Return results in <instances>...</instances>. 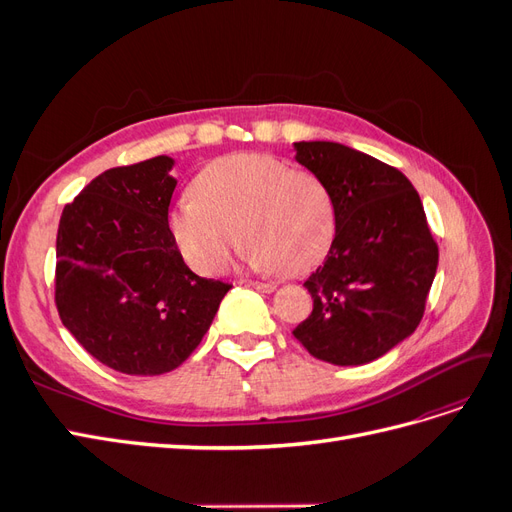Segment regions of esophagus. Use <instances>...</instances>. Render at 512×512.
Segmentation results:
<instances>
[{
	"mask_svg": "<svg viewBox=\"0 0 512 512\" xmlns=\"http://www.w3.org/2000/svg\"><path fill=\"white\" fill-rule=\"evenodd\" d=\"M247 286L256 288L258 292H273L275 290V284H269V282H247Z\"/></svg>",
	"mask_w": 512,
	"mask_h": 512,
	"instance_id": "obj_1",
	"label": "esophagus"
}]
</instances>
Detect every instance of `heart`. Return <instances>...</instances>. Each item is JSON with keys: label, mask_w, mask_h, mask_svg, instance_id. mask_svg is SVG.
I'll list each match as a JSON object with an SVG mask.
<instances>
[{"label": "heart", "mask_w": 512, "mask_h": 512, "mask_svg": "<svg viewBox=\"0 0 512 512\" xmlns=\"http://www.w3.org/2000/svg\"><path fill=\"white\" fill-rule=\"evenodd\" d=\"M190 194L170 215V235L198 273H220L241 235L247 267L305 275L335 237L327 181L269 153L218 158L194 177Z\"/></svg>", "instance_id": "b5f03b06"}]
</instances>
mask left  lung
<instances>
[{"label": "left lung", "mask_w": 512, "mask_h": 512, "mask_svg": "<svg viewBox=\"0 0 512 512\" xmlns=\"http://www.w3.org/2000/svg\"><path fill=\"white\" fill-rule=\"evenodd\" d=\"M335 200V237L303 284L314 309L292 335L320 361L365 365L410 337L438 269L421 196L401 170L329 141L294 143Z\"/></svg>", "instance_id": "8db88e82"}]
</instances>
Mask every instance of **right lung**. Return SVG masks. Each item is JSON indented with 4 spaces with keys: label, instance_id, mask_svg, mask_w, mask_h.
Returning a JSON list of instances; mask_svg holds the SVG:
<instances>
[{
    "label": "right lung",
    "instance_id": "right-lung-1",
    "mask_svg": "<svg viewBox=\"0 0 512 512\" xmlns=\"http://www.w3.org/2000/svg\"><path fill=\"white\" fill-rule=\"evenodd\" d=\"M175 160L108 168L57 230L55 303L94 359L128 376H160L196 350L232 288L190 271L168 228Z\"/></svg>",
    "mask_w": 512,
    "mask_h": 512
}]
</instances>
